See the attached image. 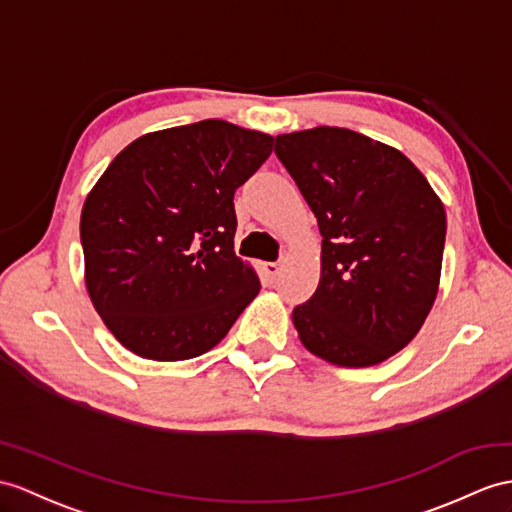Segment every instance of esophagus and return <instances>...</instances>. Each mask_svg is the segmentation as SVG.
<instances>
[{"mask_svg": "<svg viewBox=\"0 0 512 512\" xmlns=\"http://www.w3.org/2000/svg\"><path fill=\"white\" fill-rule=\"evenodd\" d=\"M263 269H265V273H267L269 282H276V278L280 276V263H265Z\"/></svg>", "mask_w": 512, "mask_h": 512, "instance_id": "1", "label": "esophagus"}]
</instances>
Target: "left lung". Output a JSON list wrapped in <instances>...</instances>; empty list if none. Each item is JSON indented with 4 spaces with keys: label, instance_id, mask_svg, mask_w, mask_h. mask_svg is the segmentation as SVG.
<instances>
[{
    "label": "left lung",
    "instance_id": "1",
    "mask_svg": "<svg viewBox=\"0 0 512 512\" xmlns=\"http://www.w3.org/2000/svg\"><path fill=\"white\" fill-rule=\"evenodd\" d=\"M276 156L313 210L321 278L293 308L304 347L369 367L415 339L439 291L445 210L397 149L347 128L276 136Z\"/></svg>",
    "mask_w": 512,
    "mask_h": 512
}]
</instances>
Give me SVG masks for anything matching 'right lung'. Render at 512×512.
Segmentation results:
<instances>
[{
    "label": "right lung",
    "instance_id": "add662e5",
    "mask_svg": "<svg viewBox=\"0 0 512 512\" xmlns=\"http://www.w3.org/2000/svg\"><path fill=\"white\" fill-rule=\"evenodd\" d=\"M273 136L206 119L145 134L110 162L80 217L86 289L108 330L149 360L208 352L260 291L234 254V193Z\"/></svg>",
    "mask_w": 512,
    "mask_h": 512
}]
</instances>
